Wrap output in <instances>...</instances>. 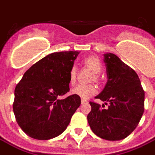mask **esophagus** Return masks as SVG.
Returning a JSON list of instances; mask_svg holds the SVG:
<instances>
[{"mask_svg":"<svg viewBox=\"0 0 155 155\" xmlns=\"http://www.w3.org/2000/svg\"><path fill=\"white\" fill-rule=\"evenodd\" d=\"M81 103H82V104H86V103H87V100H85V99H81Z\"/></svg>","mask_w":155,"mask_h":155,"instance_id":"1","label":"esophagus"}]
</instances>
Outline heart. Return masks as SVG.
<instances>
[{
	"label": "heart",
	"mask_w": 155,
	"mask_h": 155,
	"mask_svg": "<svg viewBox=\"0 0 155 155\" xmlns=\"http://www.w3.org/2000/svg\"><path fill=\"white\" fill-rule=\"evenodd\" d=\"M83 61L85 65L87 66V68H89L91 70L93 71V72L95 73V77L92 78V80H98V75L101 72L102 68H103L101 60L95 56H87L84 58ZM75 80H76V68L75 66H72L69 71V82L71 84H74ZM97 92V87L92 84L77 85L72 90L73 94L76 95L83 99H87L96 94Z\"/></svg>",
	"instance_id": "1"
}]
</instances>
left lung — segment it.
I'll return each mask as SVG.
<instances>
[{"instance_id":"obj_1","label":"left lung","mask_w":155,"mask_h":155,"mask_svg":"<svg viewBox=\"0 0 155 155\" xmlns=\"http://www.w3.org/2000/svg\"><path fill=\"white\" fill-rule=\"evenodd\" d=\"M104 62L108 80L96 98L109 104L108 108H102L90 101L92 110L87 121L97 136L118 141L129 136L138 125L144 113L145 92L137 73L116 54H104Z\"/></svg>"}]
</instances>
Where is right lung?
<instances>
[{
    "label": "right lung",
    "mask_w": 155,
    "mask_h": 155,
    "mask_svg": "<svg viewBox=\"0 0 155 155\" xmlns=\"http://www.w3.org/2000/svg\"><path fill=\"white\" fill-rule=\"evenodd\" d=\"M80 52L50 54L25 72L14 91L13 109L24 132L35 139L48 140L67 129L81 104L80 97L69 92V71Z\"/></svg>",
    "instance_id": "add662e5"
}]
</instances>
